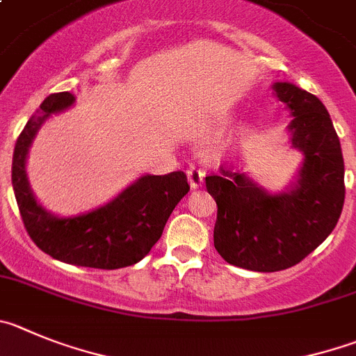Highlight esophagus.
<instances>
[{"mask_svg":"<svg viewBox=\"0 0 356 356\" xmlns=\"http://www.w3.org/2000/svg\"><path fill=\"white\" fill-rule=\"evenodd\" d=\"M187 178H188V184H191V187L197 188L201 184H203L204 171L197 169L195 165H188V168H187Z\"/></svg>","mask_w":356,"mask_h":356,"instance_id":"esophagus-1","label":"esophagus"}]
</instances>
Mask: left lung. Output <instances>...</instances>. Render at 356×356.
I'll list each match as a JSON object with an SVG mask.
<instances>
[{"label":"left lung","instance_id":"1","mask_svg":"<svg viewBox=\"0 0 356 356\" xmlns=\"http://www.w3.org/2000/svg\"><path fill=\"white\" fill-rule=\"evenodd\" d=\"M273 91L293 116V148L305 156L298 181L270 194L222 168L204 178L217 203L215 249L229 265L254 272H279L307 257L334 231L346 194L341 143L321 100L291 83H275Z\"/></svg>","mask_w":356,"mask_h":356}]
</instances>
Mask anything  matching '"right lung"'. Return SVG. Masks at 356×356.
Masks as SVG:
<instances>
[{
	"label": "right lung",
	"instance_id": "right-lung-1",
	"mask_svg": "<svg viewBox=\"0 0 356 356\" xmlns=\"http://www.w3.org/2000/svg\"><path fill=\"white\" fill-rule=\"evenodd\" d=\"M76 97L49 95L19 136L12 161V185L29 238L45 254L68 265L116 270L136 265L162 236L169 215L191 191L184 171L141 176L136 184L100 207L77 217H54L35 200L26 176V156L42 123L67 109Z\"/></svg>",
	"mask_w": 356,
	"mask_h": 356
}]
</instances>
